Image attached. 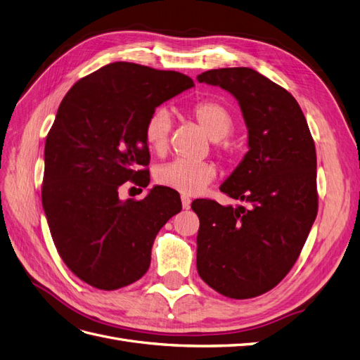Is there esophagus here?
Instances as JSON below:
<instances>
[{
  "mask_svg": "<svg viewBox=\"0 0 360 360\" xmlns=\"http://www.w3.org/2000/svg\"><path fill=\"white\" fill-rule=\"evenodd\" d=\"M181 205H183V209H189L191 207V202H192V200H191V197H188V195H181Z\"/></svg>",
  "mask_w": 360,
  "mask_h": 360,
  "instance_id": "obj_1",
  "label": "esophagus"
}]
</instances>
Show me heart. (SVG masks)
Here are the masks:
<instances>
[{"label":"heart","mask_w":360,"mask_h":360,"mask_svg":"<svg viewBox=\"0 0 360 360\" xmlns=\"http://www.w3.org/2000/svg\"><path fill=\"white\" fill-rule=\"evenodd\" d=\"M189 115L212 141L225 138L234 127V114L225 103L216 99H204L193 103L189 108ZM171 126V115L163 108L148 115L144 124V139L151 153L163 155L168 150ZM155 177L162 186L186 195H197L214 180L216 169L207 162L179 159L159 167Z\"/></svg>","instance_id":"1"}]
</instances>
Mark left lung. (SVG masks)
<instances>
[{
    "mask_svg": "<svg viewBox=\"0 0 360 360\" xmlns=\"http://www.w3.org/2000/svg\"><path fill=\"white\" fill-rule=\"evenodd\" d=\"M197 79L236 97L249 135V151L221 186L245 205L192 202L198 275L222 296L257 297L287 276L317 216L314 139L296 99L254 69H213Z\"/></svg>",
    "mask_w": 360,
    "mask_h": 360,
    "instance_id": "8db88e82",
    "label": "left lung"
}]
</instances>
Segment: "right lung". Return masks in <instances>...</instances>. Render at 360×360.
I'll list each match as a JSON object with an SVG mask.
<instances>
[{
    "label": "right lung",
    "mask_w": 360,
    "mask_h": 360,
    "mask_svg": "<svg viewBox=\"0 0 360 360\" xmlns=\"http://www.w3.org/2000/svg\"><path fill=\"white\" fill-rule=\"evenodd\" d=\"M191 86L183 73L117 61L84 76L60 103L46 136L41 204L60 257L94 288L143 278L159 230L181 210L169 188L126 201L118 188L148 186L146 120Z\"/></svg>",
    "instance_id": "add662e5"
}]
</instances>
